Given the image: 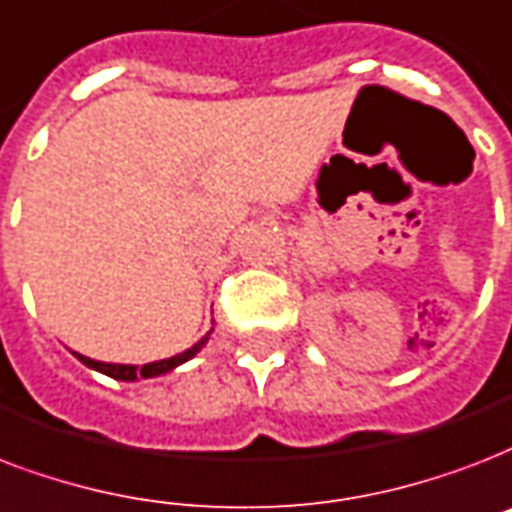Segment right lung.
Listing matches in <instances>:
<instances>
[{"instance_id":"add662e5","label":"right lung","mask_w":512,"mask_h":512,"mask_svg":"<svg viewBox=\"0 0 512 512\" xmlns=\"http://www.w3.org/2000/svg\"><path fill=\"white\" fill-rule=\"evenodd\" d=\"M214 330V327H212ZM212 330L201 338L198 343H193L190 349H185L182 354H174V357H169V360H158V362H150V365H117V362H99V360H91V357H83V354H77V360L83 362V365H88L91 370H99V373H104V376L109 378H117V381H139V378H155V376H163V373H171L174 368H179L182 362L193 360L198 351L204 349L206 341H209V335H212Z\"/></svg>"}]
</instances>
